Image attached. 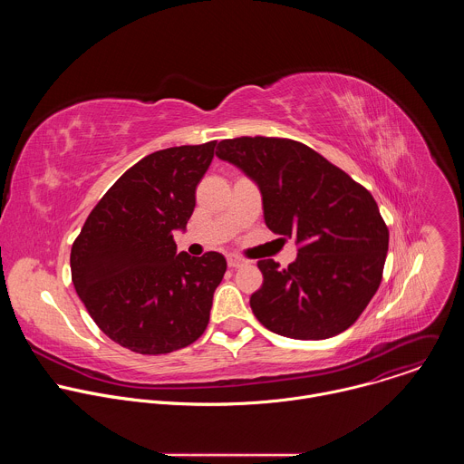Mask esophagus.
<instances>
[{"instance_id":"34e87169","label":"esophagus","mask_w":464,"mask_h":464,"mask_svg":"<svg viewBox=\"0 0 464 464\" xmlns=\"http://www.w3.org/2000/svg\"><path fill=\"white\" fill-rule=\"evenodd\" d=\"M242 264H246V260L242 256H238V255H229L227 256V266L229 268H240Z\"/></svg>"}]
</instances>
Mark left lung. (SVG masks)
<instances>
[{"instance_id":"1","label":"left lung","mask_w":464,"mask_h":464,"mask_svg":"<svg viewBox=\"0 0 464 464\" xmlns=\"http://www.w3.org/2000/svg\"><path fill=\"white\" fill-rule=\"evenodd\" d=\"M217 156L260 188L264 222L295 238L297 258L258 260L255 317L276 334L326 340L347 330L382 283L389 229L372 194L310 147L283 138H235Z\"/></svg>"}]
</instances>
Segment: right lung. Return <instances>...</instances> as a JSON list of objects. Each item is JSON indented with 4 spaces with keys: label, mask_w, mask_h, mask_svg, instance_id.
Here are the masks:
<instances>
[{
    "label": "right lung",
    "mask_w": 464,
    "mask_h": 464,
    "mask_svg": "<svg viewBox=\"0 0 464 464\" xmlns=\"http://www.w3.org/2000/svg\"><path fill=\"white\" fill-rule=\"evenodd\" d=\"M217 141L149 154L101 198L72 247V281L102 333L140 354H167L204 334L227 262L176 253L196 185Z\"/></svg>",
    "instance_id": "add662e5"
}]
</instances>
